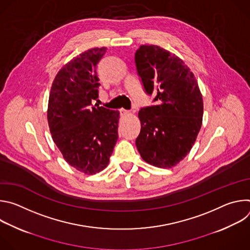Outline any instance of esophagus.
<instances>
[{
	"label": "esophagus",
	"mask_w": 250,
	"mask_h": 250,
	"mask_svg": "<svg viewBox=\"0 0 250 250\" xmlns=\"http://www.w3.org/2000/svg\"><path fill=\"white\" fill-rule=\"evenodd\" d=\"M120 113H121L122 116H126V115H129V114H130L129 111L125 110V109H121V110H120Z\"/></svg>",
	"instance_id": "34e87169"
}]
</instances>
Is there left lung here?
I'll return each mask as SVG.
<instances>
[{
  "instance_id": "left-lung-1",
  "label": "left lung",
  "mask_w": 250,
  "mask_h": 250,
  "mask_svg": "<svg viewBox=\"0 0 250 250\" xmlns=\"http://www.w3.org/2000/svg\"><path fill=\"white\" fill-rule=\"evenodd\" d=\"M135 64L146 93L155 95V104L138 113L135 146L146 162L171 168L190 152L201 129L202 93L184 61L160 46L140 45Z\"/></svg>"
}]
</instances>
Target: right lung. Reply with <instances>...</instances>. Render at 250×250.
Returning <instances> with one entry per match:
<instances>
[{
  "instance_id": "add662e5",
  "label": "right lung",
  "mask_w": 250,
  "mask_h": 250,
  "mask_svg": "<svg viewBox=\"0 0 250 250\" xmlns=\"http://www.w3.org/2000/svg\"><path fill=\"white\" fill-rule=\"evenodd\" d=\"M105 47L73 57L56 74L49 93L47 122L65 161L86 174L104 170L118 140L119 111L91 106L99 88L97 65Z\"/></svg>"
}]
</instances>
